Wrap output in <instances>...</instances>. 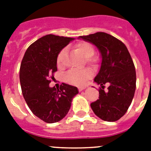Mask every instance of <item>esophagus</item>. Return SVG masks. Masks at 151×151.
<instances>
[{"label": "esophagus", "instance_id": "34e87169", "mask_svg": "<svg viewBox=\"0 0 151 151\" xmlns=\"http://www.w3.org/2000/svg\"><path fill=\"white\" fill-rule=\"evenodd\" d=\"M85 86H82V87H79L78 88V91H82V90H84V89L85 88Z\"/></svg>", "mask_w": 151, "mask_h": 151}]
</instances>
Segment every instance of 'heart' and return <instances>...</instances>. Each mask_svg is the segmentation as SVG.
Wrapping results in <instances>:
<instances>
[{
  "mask_svg": "<svg viewBox=\"0 0 151 151\" xmlns=\"http://www.w3.org/2000/svg\"><path fill=\"white\" fill-rule=\"evenodd\" d=\"M76 48L85 57V62L91 66H94L97 63V58L94 57L95 49L91 44L87 41H81L76 45ZM66 48H63L57 57V64L58 66H62L66 57ZM91 77V72L88 69L78 70L70 69L64 76V79L68 83L73 85L80 86L85 83L88 79Z\"/></svg>",
  "mask_w": 151,
  "mask_h": 151,
  "instance_id": "heart-1",
  "label": "heart"
}]
</instances>
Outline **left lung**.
Here are the masks:
<instances>
[{
    "label": "left lung",
    "mask_w": 151,
    "mask_h": 151,
    "mask_svg": "<svg viewBox=\"0 0 151 151\" xmlns=\"http://www.w3.org/2000/svg\"><path fill=\"white\" fill-rule=\"evenodd\" d=\"M97 47L102 56L94 82L101 85L99 99L91 104L95 115L107 122L119 120L127 112L136 88V73L132 57L123 42L105 32L79 36ZM110 84L107 92L104 85Z\"/></svg>",
    "instance_id": "obj_1"
}]
</instances>
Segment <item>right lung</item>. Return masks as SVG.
Segmentation results:
<instances>
[{
    "instance_id": "add662e5",
    "label": "right lung",
    "mask_w": 151,
    "mask_h": 151,
    "mask_svg": "<svg viewBox=\"0 0 151 151\" xmlns=\"http://www.w3.org/2000/svg\"><path fill=\"white\" fill-rule=\"evenodd\" d=\"M73 38L47 35L35 41L24 54L19 80L24 99L35 115L47 123L59 122L69 112L75 86L62 83L60 88L49 87L57 71V57Z\"/></svg>"
}]
</instances>
